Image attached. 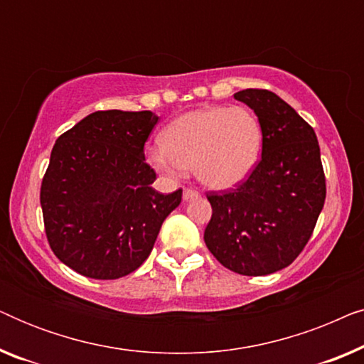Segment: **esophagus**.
<instances>
[{
    "mask_svg": "<svg viewBox=\"0 0 364 364\" xmlns=\"http://www.w3.org/2000/svg\"><path fill=\"white\" fill-rule=\"evenodd\" d=\"M197 197H200V193H198L196 188H191V187L183 188V200H193V198Z\"/></svg>",
    "mask_w": 364,
    "mask_h": 364,
    "instance_id": "1",
    "label": "esophagus"
}]
</instances>
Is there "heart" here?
I'll list each match as a JSON object with an SVG mask.
<instances>
[{
  "mask_svg": "<svg viewBox=\"0 0 364 364\" xmlns=\"http://www.w3.org/2000/svg\"><path fill=\"white\" fill-rule=\"evenodd\" d=\"M262 126L245 107L215 106L182 114L162 132L147 159L166 176L196 171L207 187L223 191L245 181L260 159Z\"/></svg>",
  "mask_w": 364,
  "mask_h": 364,
  "instance_id": "b5f03b06",
  "label": "heart"
}]
</instances>
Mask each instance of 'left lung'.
<instances>
[{"label": "left lung", "instance_id": "8db88e82", "mask_svg": "<svg viewBox=\"0 0 364 364\" xmlns=\"http://www.w3.org/2000/svg\"><path fill=\"white\" fill-rule=\"evenodd\" d=\"M257 114L262 159L245 182L207 193L212 218L203 240L228 270L270 275L290 265L310 240L326 197L316 134L267 89L233 94Z\"/></svg>", "mask_w": 364, "mask_h": 364}]
</instances>
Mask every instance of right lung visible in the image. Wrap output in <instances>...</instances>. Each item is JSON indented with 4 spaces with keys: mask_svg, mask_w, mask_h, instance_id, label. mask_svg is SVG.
<instances>
[{
    "mask_svg": "<svg viewBox=\"0 0 364 364\" xmlns=\"http://www.w3.org/2000/svg\"><path fill=\"white\" fill-rule=\"evenodd\" d=\"M151 111H97L58 137L41 183L49 247L64 265L96 280L126 277L146 262L182 188L154 191L144 144Z\"/></svg>",
    "mask_w": 364,
    "mask_h": 364,
    "instance_id": "add662e5",
    "label": "right lung"
}]
</instances>
